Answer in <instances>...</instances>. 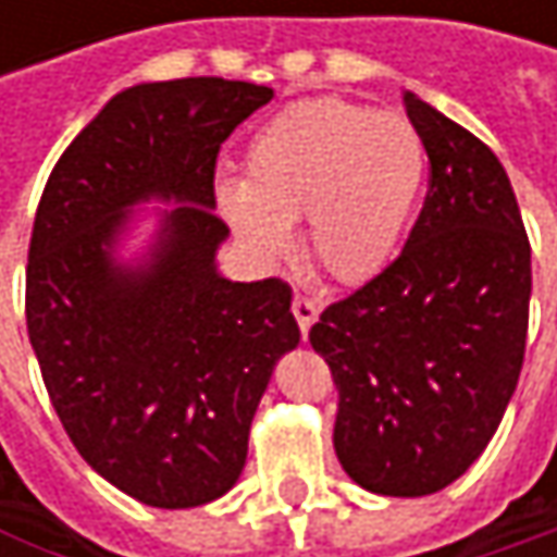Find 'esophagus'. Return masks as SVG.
<instances>
[{
  "label": "esophagus",
  "mask_w": 557,
  "mask_h": 557,
  "mask_svg": "<svg viewBox=\"0 0 557 557\" xmlns=\"http://www.w3.org/2000/svg\"><path fill=\"white\" fill-rule=\"evenodd\" d=\"M293 315H296V322H299V332L306 335V332H309V325H312V322H315V315H319V306H315L309 296L296 293V296H293Z\"/></svg>",
  "instance_id": "obj_1"
}]
</instances>
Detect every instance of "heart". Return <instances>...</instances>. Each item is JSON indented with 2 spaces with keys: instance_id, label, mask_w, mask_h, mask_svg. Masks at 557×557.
I'll return each mask as SVG.
<instances>
[{
  "instance_id": "1",
  "label": "heart",
  "mask_w": 557,
  "mask_h": 557,
  "mask_svg": "<svg viewBox=\"0 0 557 557\" xmlns=\"http://www.w3.org/2000/svg\"><path fill=\"white\" fill-rule=\"evenodd\" d=\"M425 145L406 115L338 96L302 99L245 148V180L219 186L232 228L268 261L302 219L306 258L338 283L374 277L399 245L425 183Z\"/></svg>"
}]
</instances>
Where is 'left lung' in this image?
Wrapping results in <instances>:
<instances>
[{
  "label": "left lung",
  "mask_w": 557,
  "mask_h": 557,
  "mask_svg": "<svg viewBox=\"0 0 557 557\" xmlns=\"http://www.w3.org/2000/svg\"><path fill=\"white\" fill-rule=\"evenodd\" d=\"M425 206L399 258L309 329L338 389L335 455L371 494L425 497L487 448L516 389L532 251L497 154L412 92Z\"/></svg>",
  "instance_id": "obj_1"
}]
</instances>
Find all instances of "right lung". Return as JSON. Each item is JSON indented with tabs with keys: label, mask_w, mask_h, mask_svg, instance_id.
Listing matches in <instances>:
<instances>
[{
	"label": "right lung",
	"mask_w": 557,
	"mask_h": 557,
	"mask_svg": "<svg viewBox=\"0 0 557 557\" xmlns=\"http://www.w3.org/2000/svg\"><path fill=\"white\" fill-rule=\"evenodd\" d=\"M271 86L186 76L112 96L73 138L38 202L25 319L57 416L83 461L122 494L189 509L235 487L280 355L299 345L289 286L215 268L222 141ZM161 198L152 248H114L132 205Z\"/></svg>",
	"instance_id": "obj_1"
}]
</instances>
